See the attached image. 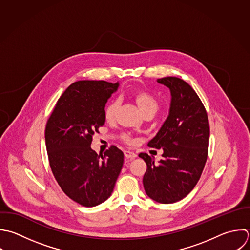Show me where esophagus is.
Here are the masks:
<instances>
[{"instance_id": "obj_1", "label": "esophagus", "mask_w": 250, "mask_h": 250, "mask_svg": "<svg viewBox=\"0 0 250 250\" xmlns=\"http://www.w3.org/2000/svg\"><path fill=\"white\" fill-rule=\"evenodd\" d=\"M125 157L126 159H134L137 157V155H136V153L131 152V151H125Z\"/></svg>"}]
</instances>
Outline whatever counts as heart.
<instances>
[{
	"label": "heart",
	"mask_w": 250,
	"mask_h": 250,
	"mask_svg": "<svg viewBox=\"0 0 250 250\" xmlns=\"http://www.w3.org/2000/svg\"><path fill=\"white\" fill-rule=\"evenodd\" d=\"M133 99L136 102V104L142 114H145L148 112L156 113V111L158 110V107H159L158 101L150 92H148L146 90L135 91L133 93ZM118 107H119V103L116 100L110 102L106 106L104 115H105V119L107 121L111 122V121L115 120Z\"/></svg>",
	"instance_id": "1"
}]
</instances>
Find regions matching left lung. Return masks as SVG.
<instances>
[{
    "label": "left lung",
    "mask_w": 250,
    "mask_h": 250,
    "mask_svg": "<svg viewBox=\"0 0 250 250\" xmlns=\"http://www.w3.org/2000/svg\"><path fill=\"white\" fill-rule=\"evenodd\" d=\"M171 95L167 120L148 146L163 149V159L155 163L140 153L147 170L143 186L149 198L161 204L184 199L198 183L204 170L209 144V123L204 104L196 91L176 77L158 79Z\"/></svg>",
    "instance_id": "1"
}]
</instances>
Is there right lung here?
Segmentation results:
<instances>
[{
  "instance_id": "obj_1",
  "label": "right lung",
  "mask_w": 250,
  "mask_h": 250,
  "mask_svg": "<svg viewBox=\"0 0 250 250\" xmlns=\"http://www.w3.org/2000/svg\"><path fill=\"white\" fill-rule=\"evenodd\" d=\"M120 83L79 81L58 99L45 126L44 138L52 173L62 191L86 208L105 202L124 165L115 146L104 155L91 149L92 136L105 124V105Z\"/></svg>"
}]
</instances>
